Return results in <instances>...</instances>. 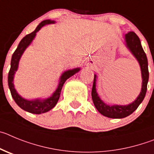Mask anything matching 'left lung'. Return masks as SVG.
Returning <instances> with one entry per match:
<instances>
[{
  "instance_id": "1",
  "label": "left lung",
  "mask_w": 154,
  "mask_h": 154,
  "mask_svg": "<svg viewBox=\"0 0 154 154\" xmlns=\"http://www.w3.org/2000/svg\"><path fill=\"white\" fill-rule=\"evenodd\" d=\"M125 41L127 46L132 52L133 54L137 59L140 65L141 73H142V89L138 97L132 103L126 106H120V105H113L108 106L106 105L103 101L100 99L98 94L96 91V75H94V84L92 87V100L97 110L102 115L110 118L119 119L127 117L131 113H134L139 105L140 104L143 100L144 99L147 90V83L149 80V70H148V61L147 57L144 51L141 46L140 38L134 31H129L125 35Z\"/></svg>"
}]
</instances>
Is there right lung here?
<instances>
[{
  "instance_id": "obj_1",
  "label": "right lung",
  "mask_w": 154,
  "mask_h": 154,
  "mask_svg": "<svg viewBox=\"0 0 154 154\" xmlns=\"http://www.w3.org/2000/svg\"><path fill=\"white\" fill-rule=\"evenodd\" d=\"M54 21L51 20H46L41 22L39 25L37 26V28L35 29L34 31H33V32H31L30 34L26 35L25 37H23V39L20 41V42L18 44V46H17V49L15 50L13 55H12L11 62V68H10L9 73H8V86H9L10 91H11V94L12 97L14 100V101L16 102L17 104L18 105L21 109H23V110H26V111L29 112V113H36V114H41V113H46V112L51 110L53 107H54L55 105L57 103L58 100L60 98L61 89L62 87H63V84L65 83V81H66L69 77H70L71 76L75 74L77 72H78L79 70H80V68H76L74 69V70H70L64 72V73L62 74L61 77H60V83H59L57 89L56 90V91L54 93V94L51 97L48 98V99L46 100H27L23 99L21 97L19 96V94L16 92V91H15L13 84V78L15 71L17 70L18 62L19 60H20V57H21L22 54L23 53L24 50L27 48V47L28 46L29 44L31 43V41H33V39H34V37H35L36 35V33H37L43 26L45 25V24H49V23H54Z\"/></svg>"
}]
</instances>
